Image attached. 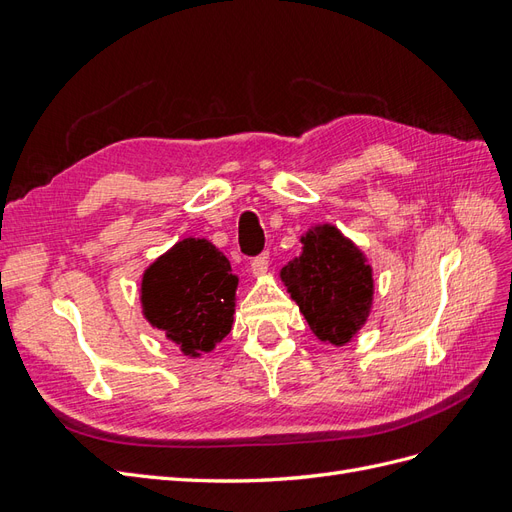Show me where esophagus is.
Here are the masks:
<instances>
[{"mask_svg":"<svg viewBox=\"0 0 512 512\" xmlns=\"http://www.w3.org/2000/svg\"><path fill=\"white\" fill-rule=\"evenodd\" d=\"M269 269V254H258L252 258V273L254 275H262Z\"/></svg>","mask_w":512,"mask_h":512,"instance_id":"obj_1","label":"esophagus"}]
</instances>
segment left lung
<instances>
[{"label": "left lung", "instance_id": "left-lung-1", "mask_svg": "<svg viewBox=\"0 0 512 512\" xmlns=\"http://www.w3.org/2000/svg\"><path fill=\"white\" fill-rule=\"evenodd\" d=\"M301 243L303 254L282 269V280L320 342L344 346L369 316L371 267L335 226H316Z\"/></svg>", "mask_w": 512, "mask_h": 512}]
</instances>
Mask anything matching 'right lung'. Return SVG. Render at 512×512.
<instances>
[{"label": "right lung", "instance_id": "1", "mask_svg": "<svg viewBox=\"0 0 512 512\" xmlns=\"http://www.w3.org/2000/svg\"><path fill=\"white\" fill-rule=\"evenodd\" d=\"M237 277L207 239H183L143 275V314L183 354L200 356L232 329Z\"/></svg>", "mask_w": 512, "mask_h": 512}]
</instances>
